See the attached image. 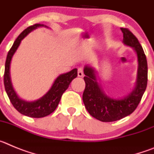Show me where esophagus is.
I'll list each match as a JSON object with an SVG mask.
<instances>
[{"mask_svg":"<svg viewBox=\"0 0 154 154\" xmlns=\"http://www.w3.org/2000/svg\"><path fill=\"white\" fill-rule=\"evenodd\" d=\"M84 75L83 73V69L82 68H79L78 69V76L79 77H82Z\"/></svg>","mask_w":154,"mask_h":154,"instance_id":"esophagus-1","label":"esophagus"}]
</instances>
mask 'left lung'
Here are the masks:
<instances>
[{"mask_svg": "<svg viewBox=\"0 0 154 154\" xmlns=\"http://www.w3.org/2000/svg\"><path fill=\"white\" fill-rule=\"evenodd\" d=\"M121 30L123 42L133 47L138 57V76L134 90L124 99H111L101 90L92 68L86 66L84 69L85 88L82 100L89 113L102 122H113L130 115L138 106L147 85V62L142 46L128 28H122Z\"/></svg>", "mask_w": 154, "mask_h": 154, "instance_id": "left-lung-1", "label": "left lung"}]
</instances>
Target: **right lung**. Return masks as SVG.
I'll use <instances>...</instances> for the list:
<instances>
[{
    "mask_svg": "<svg viewBox=\"0 0 154 154\" xmlns=\"http://www.w3.org/2000/svg\"><path fill=\"white\" fill-rule=\"evenodd\" d=\"M43 25L44 24H35L33 25H31L19 35L8 53L6 62H5V75H4V84H5V90L13 106L20 113L33 118L45 117L54 112L58 106L62 94L68 89L71 82L78 75L77 69H74L70 71L69 72L59 75L55 81L51 89L47 92V94H45L43 97L36 101L26 102L17 97L15 92L14 91L11 82V60L21 43V41L24 37L32 30L35 29L38 27L43 26Z\"/></svg>",
    "mask_w": 154,
    "mask_h": 154,
    "instance_id": "right-lung-1",
    "label": "right lung"
}]
</instances>
